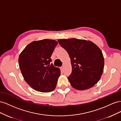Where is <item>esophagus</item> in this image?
Returning a JSON list of instances; mask_svg holds the SVG:
<instances>
[{"instance_id": "34e87169", "label": "esophagus", "mask_w": 121, "mask_h": 121, "mask_svg": "<svg viewBox=\"0 0 121 121\" xmlns=\"http://www.w3.org/2000/svg\"><path fill=\"white\" fill-rule=\"evenodd\" d=\"M60 69H61V71H63L64 69V67H60Z\"/></svg>"}]
</instances>
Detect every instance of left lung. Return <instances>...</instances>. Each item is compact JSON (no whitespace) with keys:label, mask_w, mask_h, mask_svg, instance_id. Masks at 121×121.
Instances as JSON below:
<instances>
[{"label":"left lung","mask_w":121,"mask_h":121,"mask_svg":"<svg viewBox=\"0 0 121 121\" xmlns=\"http://www.w3.org/2000/svg\"><path fill=\"white\" fill-rule=\"evenodd\" d=\"M68 52L72 71L68 77L71 85L79 90L94 86L104 72V57L101 50L92 41L76 38L58 39Z\"/></svg>","instance_id":"obj_1"}]
</instances>
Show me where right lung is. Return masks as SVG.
<instances>
[{
    "label": "right lung",
    "mask_w": 121,
    "mask_h": 121,
    "mask_svg": "<svg viewBox=\"0 0 121 121\" xmlns=\"http://www.w3.org/2000/svg\"><path fill=\"white\" fill-rule=\"evenodd\" d=\"M57 43L56 40L48 39L34 41L19 56V65L24 80L39 92H51L56 87L60 71L50 63Z\"/></svg>",
    "instance_id": "right-lung-1"
}]
</instances>
